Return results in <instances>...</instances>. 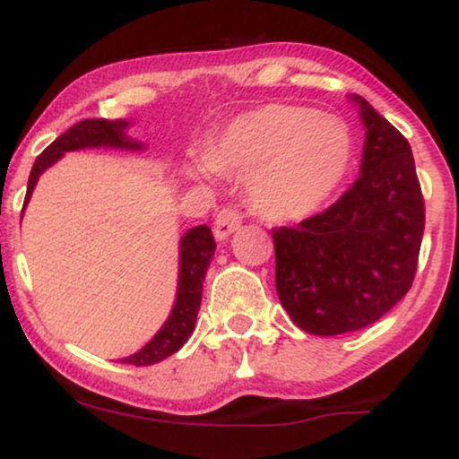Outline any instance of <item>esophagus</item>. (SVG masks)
<instances>
[{
  "mask_svg": "<svg viewBox=\"0 0 459 459\" xmlns=\"http://www.w3.org/2000/svg\"><path fill=\"white\" fill-rule=\"evenodd\" d=\"M239 226H241L239 212L230 210V207H224V210L216 216V220H213V235H216L218 241H224L229 239V235L235 233Z\"/></svg>",
  "mask_w": 459,
  "mask_h": 459,
  "instance_id": "obj_1",
  "label": "esophagus"
}]
</instances>
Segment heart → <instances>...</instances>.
I'll list each match as a JSON object with an SVG mask.
<instances>
[{"label": "heart", "instance_id": "b5f03b06", "mask_svg": "<svg viewBox=\"0 0 459 459\" xmlns=\"http://www.w3.org/2000/svg\"><path fill=\"white\" fill-rule=\"evenodd\" d=\"M351 160L353 139L343 120L292 103H266L229 120L203 159L190 162V173L246 178L254 210L283 224L316 216L345 182Z\"/></svg>", "mask_w": 459, "mask_h": 459}]
</instances>
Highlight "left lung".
Returning a JSON list of instances; mask_svg holds the SVG:
<instances>
[{"label": "left lung", "instance_id": "obj_1", "mask_svg": "<svg viewBox=\"0 0 459 459\" xmlns=\"http://www.w3.org/2000/svg\"><path fill=\"white\" fill-rule=\"evenodd\" d=\"M359 176L326 212L273 230L283 309L309 334L353 333L385 316L413 283L423 196L403 133L362 97Z\"/></svg>", "mask_w": 459, "mask_h": 459}]
</instances>
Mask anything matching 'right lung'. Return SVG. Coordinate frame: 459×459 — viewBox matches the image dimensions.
<instances>
[{
    "label": "right lung",
    "mask_w": 459,
    "mask_h": 459,
    "mask_svg": "<svg viewBox=\"0 0 459 459\" xmlns=\"http://www.w3.org/2000/svg\"><path fill=\"white\" fill-rule=\"evenodd\" d=\"M129 120H106V118H86L82 123H75L72 129L63 133L44 150L36 159L31 173H29L25 205L31 199L33 188L38 179L48 167L55 165L65 152L84 148H116V150H142L143 143L135 142L126 135ZM25 210V207H22ZM213 252H216V241H213L210 226L201 224L190 229L179 239V275H178V294L173 309L162 324L159 333L148 341L142 350L133 356L120 358L118 362L135 364V367H150V364L160 362L169 358L193 334L196 313L201 307L203 281H205L207 266L212 263Z\"/></svg>",
    "instance_id": "obj_1"
}]
</instances>
